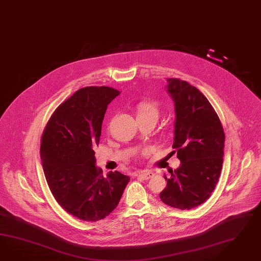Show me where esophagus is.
Segmentation results:
<instances>
[{
    "label": "esophagus",
    "instance_id": "obj_1",
    "mask_svg": "<svg viewBox=\"0 0 261 261\" xmlns=\"http://www.w3.org/2000/svg\"><path fill=\"white\" fill-rule=\"evenodd\" d=\"M137 176L140 177L141 179H143V180H148L150 178H153L154 173L150 170H143L139 173H137Z\"/></svg>",
    "mask_w": 261,
    "mask_h": 261
}]
</instances>
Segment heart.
<instances>
[{"instance_id":"obj_1","label":"heart","mask_w":261,"mask_h":261,"mask_svg":"<svg viewBox=\"0 0 261 261\" xmlns=\"http://www.w3.org/2000/svg\"><path fill=\"white\" fill-rule=\"evenodd\" d=\"M137 118L152 116L158 118L159 110L157 105L152 101H142L137 105Z\"/></svg>"}]
</instances>
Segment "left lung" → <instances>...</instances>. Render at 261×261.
Masks as SVG:
<instances>
[{"instance_id": "left-lung-1", "label": "left lung", "mask_w": 261, "mask_h": 261, "mask_svg": "<svg viewBox=\"0 0 261 261\" xmlns=\"http://www.w3.org/2000/svg\"><path fill=\"white\" fill-rule=\"evenodd\" d=\"M167 94L174 102V143L180 167L160 193L171 207L191 209L207 200L221 175L224 133L207 98L187 81L167 79Z\"/></svg>"}]
</instances>
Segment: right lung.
<instances>
[{"mask_svg": "<svg viewBox=\"0 0 261 261\" xmlns=\"http://www.w3.org/2000/svg\"><path fill=\"white\" fill-rule=\"evenodd\" d=\"M119 91L106 86L82 88L60 104L41 137L40 159L56 201L82 221L106 218L118 205L129 177L96 167L94 147L99 144L108 105Z\"/></svg>", "mask_w": 261, "mask_h": 261, "instance_id": "obj_1", "label": "right lung"}]
</instances>
